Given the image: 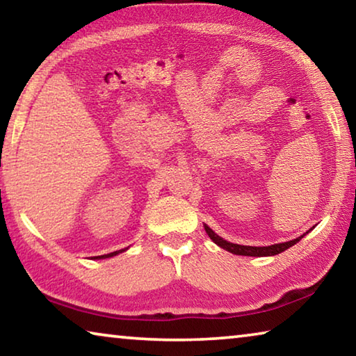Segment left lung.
Returning a JSON list of instances; mask_svg holds the SVG:
<instances>
[{
  "label": "left lung",
  "mask_w": 356,
  "mask_h": 356,
  "mask_svg": "<svg viewBox=\"0 0 356 356\" xmlns=\"http://www.w3.org/2000/svg\"><path fill=\"white\" fill-rule=\"evenodd\" d=\"M206 227V232L209 234V237L213 240V242L221 246L222 250H226L229 252H232V254H237V256H257V257H262V256H275V254H280V252L286 251L287 248H291L292 245L298 243L303 236L298 237V238H293L291 242H284V243H276V245H270V246H245V245H237V243H231V242H226V240H222L220 236H216V234L210 229L209 226H204ZM308 234V232H306Z\"/></svg>",
  "instance_id": "obj_1"
}]
</instances>
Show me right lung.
<instances>
[{"label": "right lung", "instance_id": "1", "mask_svg": "<svg viewBox=\"0 0 356 356\" xmlns=\"http://www.w3.org/2000/svg\"><path fill=\"white\" fill-rule=\"evenodd\" d=\"M124 250H119V251H114V252H110V254H104V256H95L94 259H105V257H111V256H116L118 252H122Z\"/></svg>", "mask_w": 356, "mask_h": 356}]
</instances>
